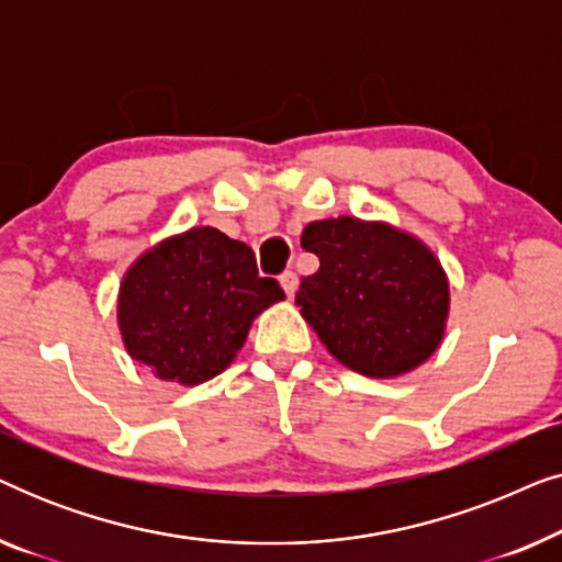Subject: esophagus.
Listing matches in <instances>:
<instances>
[{
  "label": "esophagus",
  "mask_w": 562,
  "mask_h": 562,
  "mask_svg": "<svg viewBox=\"0 0 562 562\" xmlns=\"http://www.w3.org/2000/svg\"><path fill=\"white\" fill-rule=\"evenodd\" d=\"M281 289L286 291V296H294L296 294V289H299V279H296V273L294 271H286V273H281Z\"/></svg>",
  "instance_id": "esophagus-1"
}]
</instances>
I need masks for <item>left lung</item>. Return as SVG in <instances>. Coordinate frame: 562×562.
<instances>
[{
	"instance_id": "1",
	"label": "left lung",
	"mask_w": 562,
	"mask_h": 562,
	"mask_svg": "<svg viewBox=\"0 0 562 562\" xmlns=\"http://www.w3.org/2000/svg\"><path fill=\"white\" fill-rule=\"evenodd\" d=\"M302 248L319 258L296 306L329 356L368 379H396L440 348L448 273L427 243L381 220L310 222Z\"/></svg>"
}]
</instances>
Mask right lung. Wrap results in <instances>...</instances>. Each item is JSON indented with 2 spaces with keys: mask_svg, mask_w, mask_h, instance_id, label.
<instances>
[{
  "mask_svg": "<svg viewBox=\"0 0 562 562\" xmlns=\"http://www.w3.org/2000/svg\"><path fill=\"white\" fill-rule=\"evenodd\" d=\"M281 299L248 245L191 227L133 260L120 281L117 325L127 356L156 379L199 386L233 363L252 319Z\"/></svg>",
  "mask_w": 562,
  "mask_h": 562,
  "instance_id": "obj_1",
  "label": "right lung"
}]
</instances>
